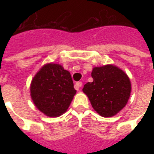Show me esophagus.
<instances>
[{"mask_svg": "<svg viewBox=\"0 0 154 154\" xmlns=\"http://www.w3.org/2000/svg\"><path fill=\"white\" fill-rule=\"evenodd\" d=\"M82 82H77V83H76V85H75V89H77V90H78V89H80V87H82Z\"/></svg>", "mask_w": 154, "mask_h": 154, "instance_id": "esophagus-1", "label": "esophagus"}]
</instances>
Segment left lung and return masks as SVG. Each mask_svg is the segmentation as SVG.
I'll use <instances>...</instances> for the list:
<instances>
[{
    "mask_svg": "<svg viewBox=\"0 0 154 154\" xmlns=\"http://www.w3.org/2000/svg\"><path fill=\"white\" fill-rule=\"evenodd\" d=\"M91 76L94 82L86 83L82 90L101 116H114L129 100L131 93L129 78L122 69L111 65L94 68Z\"/></svg>",
    "mask_w": 154,
    "mask_h": 154,
    "instance_id": "8db88e82",
    "label": "left lung"
}]
</instances>
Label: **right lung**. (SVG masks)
<instances>
[{
  "label": "right lung",
  "mask_w": 154,
  "mask_h": 154,
  "mask_svg": "<svg viewBox=\"0 0 154 154\" xmlns=\"http://www.w3.org/2000/svg\"><path fill=\"white\" fill-rule=\"evenodd\" d=\"M30 92L37 109L52 117L64 113L76 94L69 72L57 64H47L40 69L32 79Z\"/></svg>",
  "instance_id": "right-lung-1"
}]
</instances>
